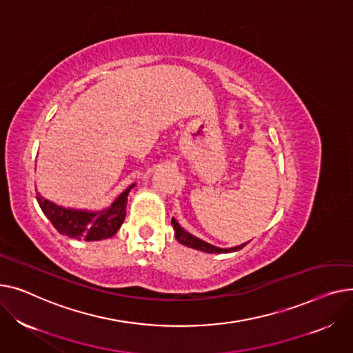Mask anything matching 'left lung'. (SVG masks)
<instances>
[{
  "instance_id": "8db88e82",
  "label": "left lung",
  "mask_w": 353,
  "mask_h": 353,
  "mask_svg": "<svg viewBox=\"0 0 353 353\" xmlns=\"http://www.w3.org/2000/svg\"><path fill=\"white\" fill-rule=\"evenodd\" d=\"M172 226H174V231H175V238L179 243L188 246V248H192V250H196V251H202V252H206V254H230V252H236L239 250H242V248L248 243H241L238 246H232V248H219V246H215L212 243H208L205 242L196 236H194L192 234L186 232L183 228L176 222L175 218H172L171 221Z\"/></svg>"
}]
</instances>
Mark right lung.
Returning <instances> with one entry per match:
<instances>
[{
    "instance_id": "1",
    "label": "right lung",
    "mask_w": 353,
    "mask_h": 353,
    "mask_svg": "<svg viewBox=\"0 0 353 353\" xmlns=\"http://www.w3.org/2000/svg\"><path fill=\"white\" fill-rule=\"evenodd\" d=\"M134 186L135 183L130 185L110 206L99 211L67 208V206L57 205L50 199H46L39 192H37V201L39 208L43 210L44 215L61 235L74 239L101 241L111 238L118 232L125 219L128 194Z\"/></svg>"
}]
</instances>
